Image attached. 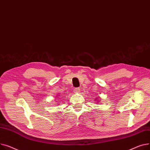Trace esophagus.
<instances>
[{"label": "esophagus", "mask_w": 150, "mask_h": 150, "mask_svg": "<svg viewBox=\"0 0 150 150\" xmlns=\"http://www.w3.org/2000/svg\"><path fill=\"white\" fill-rule=\"evenodd\" d=\"M74 91L76 93H79L81 92V89H80V88H74Z\"/></svg>", "instance_id": "obj_1"}]
</instances>
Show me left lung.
Returning a JSON list of instances; mask_svg holds the SVG:
<instances>
[{
    "label": "left lung",
    "mask_w": 150,
    "mask_h": 150,
    "mask_svg": "<svg viewBox=\"0 0 150 150\" xmlns=\"http://www.w3.org/2000/svg\"><path fill=\"white\" fill-rule=\"evenodd\" d=\"M96 101H97V102H98V100H96Z\"/></svg>",
    "instance_id": "obj_1"
}]
</instances>
